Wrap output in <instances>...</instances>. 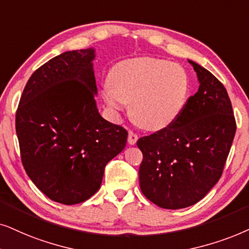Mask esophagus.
I'll list each match as a JSON object with an SVG mask.
<instances>
[{"instance_id": "esophagus-1", "label": "esophagus", "mask_w": 249, "mask_h": 249, "mask_svg": "<svg viewBox=\"0 0 249 249\" xmlns=\"http://www.w3.org/2000/svg\"><path fill=\"white\" fill-rule=\"evenodd\" d=\"M137 141H138V135L133 133V132H131V131L128 132V137H127L128 143H130L131 145H133V144L137 143Z\"/></svg>"}]
</instances>
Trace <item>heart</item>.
I'll return each instance as SVG.
<instances>
[{"mask_svg": "<svg viewBox=\"0 0 249 249\" xmlns=\"http://www.w3.org/2000/svg\"><path fill=\"white\" fill-rule=\"evenodd\" d=\"M102 91L107 107L118 115L131 104V116L150 131L170 127L183 111L189 76L182 66L155 58L123 60L111 68Z\"/></svg>", "mask_w": 249, "mask_h": 249, "instance_id": "heart-1", "label": "heart"}]
</instances>
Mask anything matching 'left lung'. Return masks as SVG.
I'll return each instance as SVG.
<instances>
[{
	"mask_svg": "<svg viewBox=\"0 0 249 249\" xmlns=\"http://www.w3.org/2000/svg\"><path fill=\"white\" fill-rule=\"evenodd\" d=\"M188 61L197 74V93L174 124L137 142L143 154L142 194L166 210L189 207L206 196L220 180L236 133L224 86L207 69Z\"/></svg>",
	"mask_w": 249,
	"mask_h": 249,
	"instance_id": "obj_1",
	"label": "left lung"
}]
</instances>
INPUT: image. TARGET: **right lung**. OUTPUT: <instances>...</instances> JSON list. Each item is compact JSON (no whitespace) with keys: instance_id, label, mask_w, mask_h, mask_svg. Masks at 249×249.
<instances>
[{"instance_id":"right-lung-1","label":"right lung","mask_w":249,"mask_h":249,"mask_svg":"<svg viewBox=\"0 0 249 249\" xmlns=\"http://www.w3.org/2000/svg\"><path fill=\"white\" fill-rule=\"evenodd\" d=\"M95 49L66 51L28 79L16 115L26 173L45 196L75 205L101 187L105 167L124 150L127 132L101 117Z\"/></svg>"}]
</instances>
